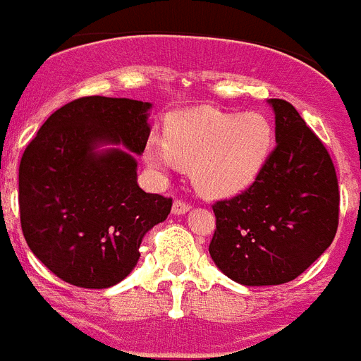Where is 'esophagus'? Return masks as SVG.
<instances>
[{
    "label": "esophagus",
    "instance_id": "34e87169",
    "mask_svg": "<svg viewBox=\"0 0 361 361\" xmlns=\"http://www.w3.org/2000/svg\"><path fill=\"white\" fill-rule=\"evenodd\" d=\"M190 204L188 202H184V200H175L173 202V209H171V212H173V215H184V213L186 212H190Z\"/></svg>",
    "mask_w": 361,
    "mask_h": 361
}]
</instances>
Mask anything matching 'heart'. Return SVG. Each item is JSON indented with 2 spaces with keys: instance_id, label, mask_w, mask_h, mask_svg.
Instances as JSON below:
<instances>
[{
  "instance_id": "b5f03b06",
  "label": "heart",
  "mask_w": 361,
  "mask_h": 361,
  "mask_svg": "<svg viewBox=\"0 0 361 361\" xmlns=\"http://www.w3.org/2000/svg\"><path fill=\"white\" fill-rule=\"evenodd\" d=\"M275 133L269 119L257 111L229 114L213 106L173 111L164 124V139L149 137L145 157L153 170L168 175L180 164L202 193L226 197L253 183L266 164Z\"/></svg>"
}]
</instances>
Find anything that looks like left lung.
Here are the masks:
<instances>
[{
    "label": "left lung",
    "mask_w": 361,
    "mask_h": 361,
    "mask_svg": "<svg viewBox=\"0 0 361 361\" xmlns=\"http://www.w3.org/2000/svg\"><path fill=\"white\" fill-rule=\"evenodd\" d=\"M276 148L247 190L216 200L209 255L242 286L295 280L333 242L340 191L329 152L291 103L269 99Z\"/></svg>",
    "instance_id": "obj_1"
}]
</instances>
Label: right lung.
I'll return each instance as SVG.
<instances>
[{"mask_svg": "<svg viewBox=\"0 0 361 361\" xmlns=\"http://www.w3.org/2000/svg\"><path fill=\"white\" fill-rule=\"evenodd\" d=\"M149 108L124 97H79L44 121L21 157L23 237L72 286L104 289L126 279L142 237L170 215L171 199L137 184ZM101 144L125 148L99 152Z\"/></svg>", "mask_w": 361, "mask_h": 361, "instance_id": "obj_1", "label": "right lung"}]
</instances>
